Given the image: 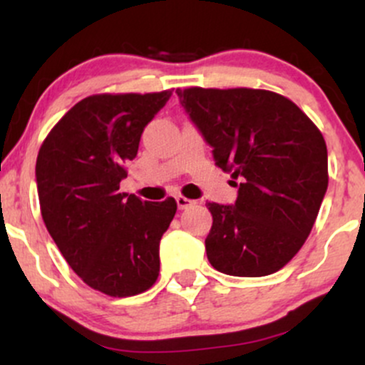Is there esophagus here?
Here are the masks:
<instances>
[{
  "label": "esophagus",
  "instance_id": "esophagus-1",
  "mask_svg": "<svg viewBox=\"0 0 365 365\" xmlns=\"http://www.w3.org/2000/svg\"><path fill=\"white\" fill-rule=\"evenodd\" d=\"M177 204H178V209H187V207L194 206L195 200L188 199V197H185V195H178L177 197Z\"/></svg>",
  "mask_w": 365,
  "mask_h": 365
}]
</instances>
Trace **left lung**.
Wrapping results in <instances>:
<instances>
[{"label":"left lung","instance_id":"1","mask_svg":"<svg viewBox=\"0 0 365 365\" xmlns=\"http://www.w3.org/2000/svg\"><path fill=\"white\" fill-rule=\"evenodd\" d=\"M180 103L238 187L235 206L207 202L211 266L232 276L273 274L307 240L328 188V149L295 103L264 89H177Z\"/></svg>","mask_w":365,"mask_h":365}]
</instances>
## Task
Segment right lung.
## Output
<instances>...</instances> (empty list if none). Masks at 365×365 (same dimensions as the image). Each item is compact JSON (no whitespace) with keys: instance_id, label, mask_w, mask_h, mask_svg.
Here are the masks:
<instances>
[{"instance_id":"obj_1","label":"right lung","mask_w":365,"mask_h":365,"mask_svg":"<svg viewBox=\"0 0 365 365\" xmlns=\"http://www.w3.org/2000/svg\"><path fill=\"white\" fill-rule=\"evenodd\" d=\"M171 92L89 96L63 115L37 154L46 228L78 278L104 295H139L159 276V240L177 200H140L120 192V182Z\"/></svg>"}]
</instances>
